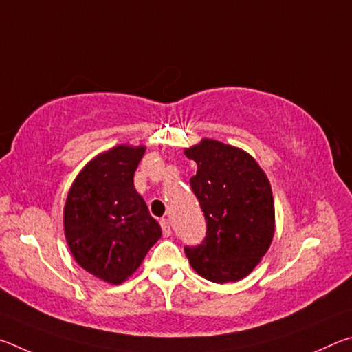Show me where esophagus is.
I'll list each match as a JSON object with an SVG mask.
<instances>
[{
    "instance_id": "1",
    "label": "esophagus",
    "mask_w": 352,
    "mask_h": 352,
    "mask_svg": "<svg viewBox=\"0 0 352 352\" xmlns=\"http://www.w3.org/2000/svg\"><path fill=\"white\" fill-rule=\"evenodd\" d=\"M160 225H162V230H163V236H170V222L168 219H162L160 220Z\"/></svg>"
}]
</instances>
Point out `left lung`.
Masks as SVG:
<instances>
[{"instance_id": "8db88e82", "label": "left lung", "mask_w": 352, "mask_h": 352, "mask_svg": "<svg viewBox=\"0 0 352 352\" xmlns=\"http://www.w3.org/2000/svg\"><path fill=\"white\" fill-rule=\"evenodd\" d=\"M184 155L197 163L189 183L206 219L204 243L184 253L208 281H239L259 264L275 234L269 178L252 155L216 140L204 138Z\"/></svg>"}]
</instances>
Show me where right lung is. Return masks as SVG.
<instances>
[{"mask_svg": "<svg viewBox=\"0 0 352 352\" xmlns=\"http://www.w3.org/2000/svg\"><path fill=\"white\" fill-rule=\"evenodd\" d=\"M146 146L119 144L88 162L68 190L63 228L83 270L121 284L138 270L162 226L133 184Z\"/></svg>", "mask_w": 352, "mask_h": 352, "instance_id": "obj_1", "label": "right lung"}]
</instances>
